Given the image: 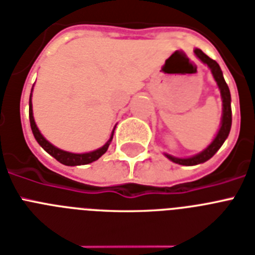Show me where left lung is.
Instances as JSON below:
<instances>
[{"mask_svg":"<svg viewBox=\"0 0 255 255\" xmlns=\"http://www.w3.org/2000/svg\"><path fill=\"white\" fill-rule=\"evenodd\" d=\"M195 55L202 60L203 63L207 64L210 67L211 72L214 74L215 81L217 82V86L220 89L221 93V99H223V119H221V127L217 132L216 137L212 142H211L208 148L204 149L202 153L196 154L194 157H190V158H177V157L169 156L166 154V157L169 160H171L173 162L179 163V165H186V166H192V165H198V163L206 162L207 160H210L211 157L214 156L215 153L220 149V146L224 144L225 138L228 137L229 132H231V126H232V109H231V92H229V88L227 82H225L224 77H223V72L220 69V65L212 60L211 57L206 55V53L200 51V49L196 48Z\"/></svg>","mask_w":255,"mask_h":255,"instance_id":"obj_1","label":"left lung"}]
</instances>
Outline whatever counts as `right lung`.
Here are the masks:
<instances>
[{"instance_id": "obj_1", "label": "right lung", "mask_w": 255, "mask_h": 255, "mask_svg": "<svg viewBox=\"0 0 255 255\" xmlns=\"http://www.w3.org/2000/svg\"><path fill=\"white\" fill-rule=\"evenodd\" d=\"M28 117H30V124H31V129H32V133H34L35 138H36V141L39 142V145L41 148L44 149L45 152L49 153L51 156L55 157L56 160L61 162L63 165H67V166H76V165H86V163H90L93 161H97L99 157L102 156L106 153V150L109 149L110 142L113 140V133H111V137H110L109 141L102 146V148L97 149V150H93V152L89 153H69L65 152V150H61V149L56 148L53 146L51 142H48L43 137V134L39 132L38 127H36V124H35L34 121V115H32V103H31V98H30V109H28Z\"/></svg>"}]
</instances>
